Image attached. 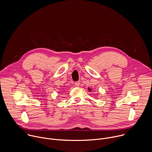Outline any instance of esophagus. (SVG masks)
Listing matches in <instances>:
<instances>
[{
    "instance_id": "34e87169",
    "label": "esophagus",
    "mask_w": 152,
    "mask_h": 152,
    "mask_svg": "<svg viewBox=\"0 0 152 152\" xmlns=\"http://www.w3.org/2000/svg\"><path fill=\"white\" fill-rule=\"evenodd\" d=\"M75 84V85H76V86H79L80 85V82L79 81H77V82H76Z\"/></svg>"
}]
</instances>
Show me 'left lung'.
Returning a JSON list of instances; mask_svg holds the SVG:
<instances>
[{
    "label": "left lung",
    "instance_id": "obj_1",
    "mask_svg": "<svg viewBox=\"0 0 152 152\" xmlns=\"http://www.w3.org/2000/svg\"><path fill=\"white\" fill-rule=\"evenodd\" d=\"M91 90H92V89H91V88H88V91H90V92H91Z\"/></svg>",
    "mask_w": 152,
    "mask_h": 152
}]
</instances>
